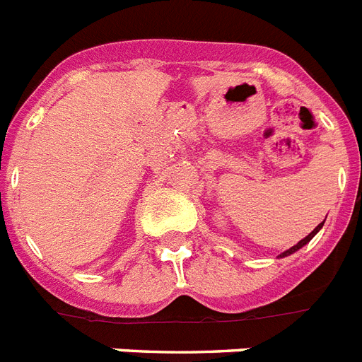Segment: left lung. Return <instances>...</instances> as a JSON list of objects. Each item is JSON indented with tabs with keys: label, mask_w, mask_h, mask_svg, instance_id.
Returning a JSON list of instances; mask_svg holds the SVG:
<instances>
[{
	"label": "left lung",
	"mask_w": 362,
	"mask_h": 362,
	"mask_svg": "<svg viewBox=\"0 0 362 362\" xmlns=\"http://www.w3.org/2000/svg\"><path fill=\"white\" fill-rule=\"evenodd\" d=\"M324 222H325V220H324ZM324 222H322V223H318V226H316V228L313 229V231H310L309 235H307L305 238H301V240L298 242V244H296V246L288 247V250H286V252H283L281 255H279V257H281V259H283V257H288V255H292V253H296V252H298V250H301V247L305 246V244H309V242L313 240V237H315L316 233L320 231V229H322V226H324Z\"/></svg>",
	"instance_id": "8db88e82"
}]
</instances>
